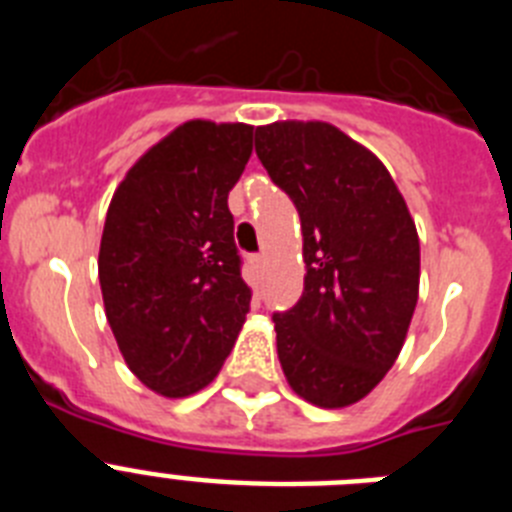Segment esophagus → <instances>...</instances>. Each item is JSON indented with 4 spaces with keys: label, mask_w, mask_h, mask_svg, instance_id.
Returning a JSON list of instances; mask_svg holds the SVG:
<instances>
[{
    "label": "esophagus",
    "mask_w": 512,
    "mask_h": 512,
    "mask_svg": "<svg viewBox=\"0 0 512 512\" xmlns=\"http://www.w3.org/2000/svg\"><path fill=\"white\" fill-rule=\"evenodd\" d=\"M248 266H251V271L259 277L261 271H264V256H248Z\"/></svg>",
    "instance_id": "obj_1"
}]
</instances>
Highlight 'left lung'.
Here are the masks:
<instances>
[{
  "instance_id": "obj_1",
  "label": "left lung",
  "mask_w": 512,
  "mask_h": 512,
  "mask_svg": "<svg viewBox=\"0 0 512 512\" xmlns=\"http://www.w3.org/2000/svg\"><path fill=\"white\" fill-rule=\"evenodd\" d=\"M256 156L302 223L305 292L274 315L289 387L325 410L364 400L390 372L418 305L420 241L387 166L323 120L256 128Z\"/></svg>"
}]
</instances>
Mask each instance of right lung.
Wrapping results in <instances>:
<instances>
[{"instance_id": "add662e5", "label": "right lung", "mask_w": 512, "mask_h": 512, "mask_svg": "<svg viewBox=\"0 0 512 512\" xmlns=\"http://www.w3.org/2000/svg\"><path fill=\"white\" fill-rule=\"evenodd\" d=\"M253 125L187 120L117 184L99 243V287L130 372L161 397L205 390L246 323L228 194Z\"/></svg>"}]
</instances>
